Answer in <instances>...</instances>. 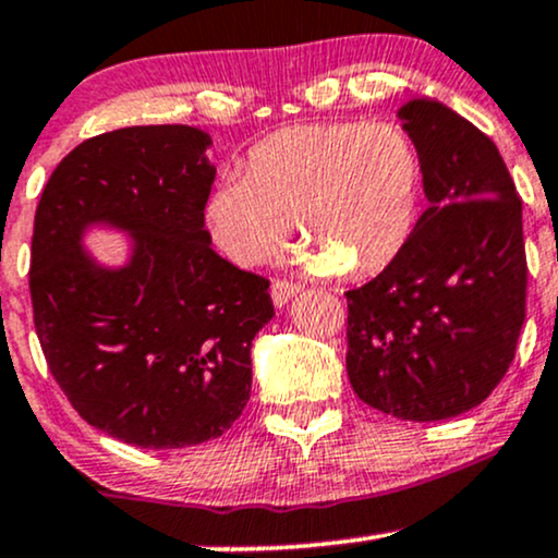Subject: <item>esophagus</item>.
I'll return each instance as SVG.
<instances>
[{
    "instance_id": "obj_1",
    "label": "esophagus",
    "mask_w": 558,
    "mask_h": 558,
    "mask_svg": "<svg viewBox=\"0 0 558 558\" xmlns=\"http://www.w3.org/2000/svg\"><path fill=\"white\" fill-rule=\"evenodd\" d=\"M301 292V287L292 284V281H284V279H274L271 281V298H274V305H287L290 303L292 295H298Z\"/></svg>"
}]
</instances>
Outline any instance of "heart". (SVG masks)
Returning <instances> with one entry per match:
<instances>
[{"label": "heart", "mask_w": 558, "mask_h": 558, "mask_svg": "<svg viewBox=\"0 0 558 558\" xmlns=\"http://www.w3.org/2000/svg\"><path fill=\"white\" fill-rule=\"evenodd\" d=\"M417 199L421 161L397 124H298L255 143L242 178L213 185L205 229L231 263L253 268L295 220L305 271L369 277L407 244Z\"/></svg>", "instance_id": "b5f03b06"}]
</instances>
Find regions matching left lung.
Listing matches in <instances>:
<instances>
[{"instance_id":"8db88e82","label":"left lung","mask_w":558,"mask_h":558,"mask_svg":"<svg viewBox=\"0 0 558 558\" xmlns=\"http://www.w3.org/2000/svg\"><path fill=\"white\" fill-rule=\"evenodd\" d=\"M428 207L401 253L345 292V369L364 404L399 421H447L508 373L526 305L521 199L500 151L430 98L399 109Z\"/></svg>"}]
</instances>
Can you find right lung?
I'll return each mask as SVG.
<instances>
[{"instance_id": "obj_1", "label": "right lung", "mask_w": 558, "mask_h": 558, "mask_svg": "<svg viewBox=\"0 0 558 558\" xmlns=\"http://www.w3.org/2000/svg\"><path fill=\"white\" fill-rule=\"evenodd\" d=\"M209 143L189 124L113 130L80 143L41 191L28 271L41 351L74 410L124 445L226 434L250 399L257 329L274 316L268 279L209 247ZM89 225L131 233L124 267L81 247Z\"/></svg>"}]
</instances>
